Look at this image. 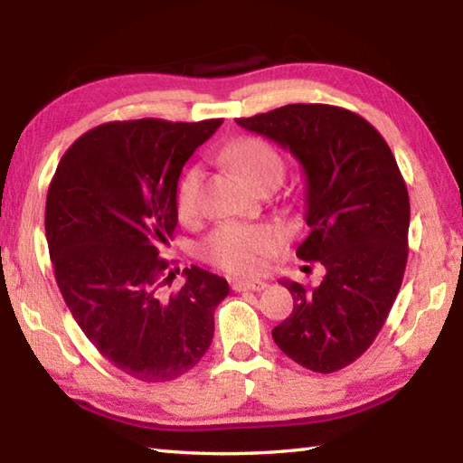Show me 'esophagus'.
<instances>
[{"label":"esophagus","mask_w":463,"mask_h":463,"mask_svg":"<svg viewBox=\"0 0 463 463\" xmlns=\"http://www.w3.org/2000/svg\"><path fill=\"white\" fill-rule=\"evenodd\" d=\"M232 289L234 292H261V289L268 288V281H261V279H237L232 281Z\"/></svg>","instance_id":"1"}]
</instances>
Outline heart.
<instances>
[{"mask_svg": "<svg viewBox=\"0 0 463 463\" xmlns=\"http://www.w3.org/2000/svg\"><path fill=\"white\" fill-rule=\"evenodd\" d=\"M224 161L255 185L263 177L284 175V161L269 143L261 138L245 137L232 140L222 151ZM200 171L190 169L179 185L177 208L182 216H192L198 203ZM281 245V232L271 224H239L224 222L202 242V257L216 268L237 276H247L261 269L263 260L276 253Z\"/></svg>", "mask_w": 463, "mask_h": 463, "instance_id": "1", "label": "heart"}]
</instances>
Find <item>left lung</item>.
I'll return each mask as SVG.
<instances>
[{
    "mask_svg": "<svg viewBox=\"0 0 463 463\" xmlns=\"http://www.w3.org/2000/svg\"><path fill=\"white\" fill-rule=\"evenodd\" d=\"M237 124L302 165L310 232L296 255L326 271L317 288L279 279L294 310L273 341L307 370H343L378 336L402 284L411 203L401 169L380 132L345 108L289 104Z\"/></svg>",
    "mask_w": 463,
    "mask_h": 463,
    "instance_id": "obj_1",
    "label": "left lung"
}]
</instances>
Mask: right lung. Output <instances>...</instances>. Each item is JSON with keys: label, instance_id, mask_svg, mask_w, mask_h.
<instances>
[{"label": "right lung", "instance_id": "obj_1", "mask_svg": "<svg viewBox=\"0 0 463 463\" xmlns=\"http://www.w3.org/2000/svg\"><path fill=\"white\" fill-rule=\"evenodd\" d=\"M222 120L108 122L62 155L46 194L54 278L75 323L109 364L140 382L192 370L214 335L229 281L192 265L177 294L161 260L177 226V182Z\"/></svg>", "mask_w": 463, "mask_h": 463}]
</instances>
